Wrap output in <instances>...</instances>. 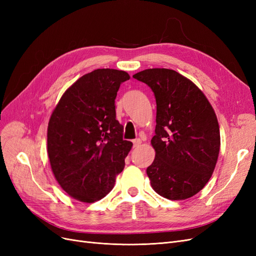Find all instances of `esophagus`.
<instances>
[{
	"label": "esophagus",
	"instance_id": "34e87169",
	"mask_svg": "<svg viewBox=\"0 0 256 256\" xmlns=\"http://www.w3.org/2000/svg\"><path fill=\"white\" fill-rule=\"evenodd\" d=\"M132 142H134V147H138V146L141 145V143H142V141L140 140V138H136V140H134Z\"/></svg>",
	"mask_w": 256,
	"mask_h": 256
}]
</instances>
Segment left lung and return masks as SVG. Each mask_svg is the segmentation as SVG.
Returning a JSON list of instances; mask_svg holds the SVG:
<instances>
[{
	"label": "left lung",
	"mask_w": 256,
	"mask_h": 256,
	"mask_svg": "<svg viewBox=\"0 0 256 256\" xmlns=\"http://www.w3.org/2000/svg\"><path fill=\"white\" fill-rule=\"evenodd\" d=\"M134 78L156 97V134L150 141L156 156L146 170L152 189L174 200L196 196L210 180L220 152L214 108L194 83L172 69H145Z\"/></svg>",
	"instance_id": "1"
}]
</instances>
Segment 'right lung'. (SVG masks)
<instances>
[{"instance_id":"obj_1","label":"right lung","mask_w":256,"mask_h":256,"mask_svg":"<svg viewBox=\"0 0 256 256\" xmlns=\"http://www.w3.org/2000/svg\"><path fill=\"white\" fill-rule=\"evenodd\" d=\"M130 76L96 69L68 88L51 114L47 150L56 182L69 196L84 203L104 198L125 166L132 143L122 140L115 98Z\"/></svg>"}]
</instances>
